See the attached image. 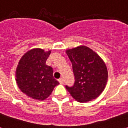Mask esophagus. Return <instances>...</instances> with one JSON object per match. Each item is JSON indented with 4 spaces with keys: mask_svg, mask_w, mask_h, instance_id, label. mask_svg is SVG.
Masks as SVG:
<instances>
[{
    "mask_svg": "<svg viewBox=\"0 0 128 128\" xmlns=\"http://www.w3.org/2000/svg\"><path fill=\"white\" fill-rule=\"evenodd\" d=\"M58 81L60 82V84H64V80L62 79V78H60V79H58Z\"/></svg>",
    "mask_w": 128,
    "mask_h": 128,
    "instance_id": "obj_1",
    "label": "esophagus"
}]
</instances>
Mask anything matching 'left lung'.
Masks as SVG:
<instances>
[{
	"label": "left lung",
	"instance_id": "left-lung-1",
	"mask_svg": "<svg viewBox=\"0 0 128 128\" xmlns=\"http://www.w3.org/2000/svg\"><path fill=\"white\" fill-rule=\"evenodd\" d=\"M72 64L75 77L72 87L66 90L76 101L87 102L98 98L105 88L108 70L105 63L94 51L80 46L66 51Z\"/></svg>",
	"mask_w": 128,
	"mask_h": 128
}]
</instances>
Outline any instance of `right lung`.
I'll return each mask as SVG.
<instances>
[{
    "label": "right lung",
    "mask_w": 128,
    "mask_h": 128,
    "mask_svg": "<svg viewBox=\"0 0 128 128\" xmlns=\"http://www.w3.org/2000/svg\"><path fill=\"white\" fill-rule=\"evenodd\" d=\"M51 51L34 48L21 58L16 70V80L21 91L33 99L44 100L59 82L53 76V69L46 61Z\"/></svg>",
    "instance_id": "add662e5"
}]
</instances>
